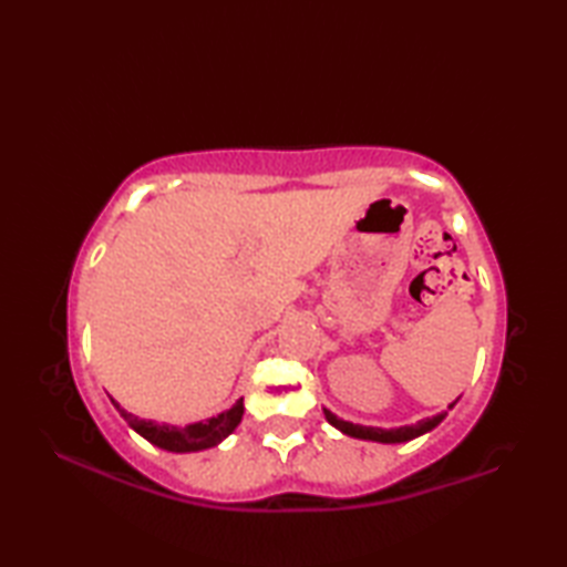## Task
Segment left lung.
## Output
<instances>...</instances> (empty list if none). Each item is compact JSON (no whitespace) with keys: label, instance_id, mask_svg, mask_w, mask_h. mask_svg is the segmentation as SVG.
<instances>
[{"label":"left lung","instance_id":"obj_1","mask_svg":"<svg viewBox=\"0 0 567 567\" xmlns=\"http://www.w3.org/2000/svg\"><path fill=\"white\" fill-rule=\"evenodd\" d=\"M455 402L449 404V409H453ZM323 416H327V421H329L331 426H336L341 433H346V436L363 439V441H375V443H404V441H412V439L424 436V433H429L431 429H436L441 421L449 416V412H441V414L431 416V419H421V421H416V424H412V426H396V429H380V426L353 424V421H343V419H339L336 414H331L329 409H323Z\"/></svg>","mask_w":567,"mask_h":567}]
</instances>
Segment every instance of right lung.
Listing matches in <instances>:
<instances>
[{"mask_svg": "<svg viewBox=\"0 0 567 567\" xmlns=\"http://www.w3.org/2000/svg\"><path fill=\"white\" fill-rule=\"evenodd\" d=\"M112 404L116 406V412L124 416V421L131 429L141 433V436L151 441L153 445H158V449L171 451V453H197V451L214 449V445H219L226 436H231L236 426L240 424V419H244V396H240L231 409H226V412L204 421H195V424H187V426L161 424V421H153V419H141L122 409V404L116 400H112Z\"/></svg>", "mask_w": 567, "mask_h": 567, "instance_id": "add662e5", "label": "right lung"}]
</instances>
